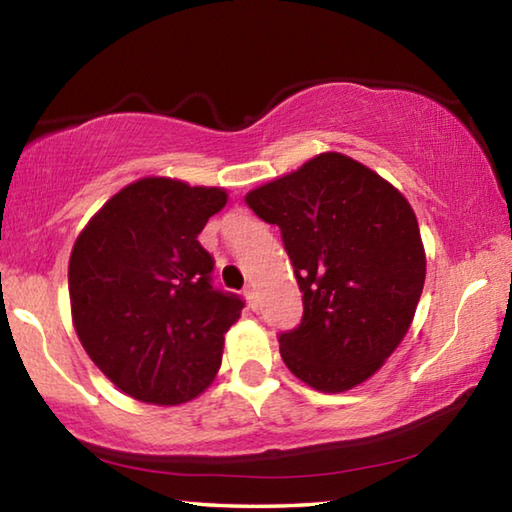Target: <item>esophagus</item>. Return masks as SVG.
Masks as SVG:
<instances>
[{
    "instance_id": "34e87169",
    "label": "esophagus",
    "mask_w": 512,
    "mask_h": 512,
    "mask_svg": "<svg viewBox=\"0 0 512 512\" xmlns=\"http://www.w3.org/2000/svg\"><path fill=\"white\" fill-rule=\"evenodd\" d=\"M244 296H246L250 307H257V293H255L253 287H246V289H244Z\"/></svg>"
}]
</instances>
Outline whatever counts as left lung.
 <instances>
[{"instance_id":"left-lung-1","label":"left lung","mask_w":512,"mask_h":512,"mask_svg":"<svg viewBox=\"0 0 512 512\" xmlns=\"http://www.w3.org/2000/svg\"><path fill=\"white\" fill-rule=\"evenodd\" d=\"M277 225L302 293L298 327L277 334L287 368L323 393H341L400 345L424 287V248L406 198L341 153L246 196Z\"/></svg>"}]
</instances>
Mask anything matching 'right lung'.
<instances>
[{
  "label": "right lung",
  "instance_id": "add662e5",
  "mask_svg": "<svg viewBox=\"0 0 512 512\" xmlns=\"http://www.w3.org/2000/svg\"><path fill=\"white\" fill-rule=\"evenodd\" d=\"M223 189L171 178L128 185L94 214L69 257V300L85 352L140 402L180 404L221 366L223 336L246 302L214 289L198 241Z\"/></svg>",
  "mask_w": 512,
  "mask_h": 512
}]
</instances>
